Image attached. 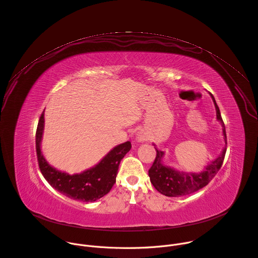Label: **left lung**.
<instances>
[{"mask_svg":"<svg viewBox=\"0 0 258 258\" xmlns=\"http://www.w3.org/2000/svg\"><path fill=\"white\" fill-rule=\"evenodd\" d=\"M213 99V102L215 104L216 108V114L217 119L220 120L222 124V131L224 135V141H225V147L223 148L222 153L214 160L210 163L209 166L206 167V169L200 173H180L171 167L163 166L161 163V158L163 155V152L160 150H156V157L152 163L151 168L148 171L150 181L155 187V189L160 192L163 196L167 197H182L194 194L203 187H205L211 180H212L215 175L220 170L225 152H226V133H225V126L224 122L222 120V117L220 115V110L216 104V101L214 97L211 95Z\"/></svg>","mask_w":258,"mask_h":258,"instance_id":"8db88e82","label":"left lung"}]
</instances>
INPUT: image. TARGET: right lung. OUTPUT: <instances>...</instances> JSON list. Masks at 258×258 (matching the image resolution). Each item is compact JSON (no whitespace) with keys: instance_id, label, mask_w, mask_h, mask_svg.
Masks as SVG:
<instances>
[{"instance_id":"right-lung-1","label":"right lung","mask_w":258,"mask_h":258,"mask_svg":"<svg viewBox=\"0 0 258 258\" xmlns=\"http://www.w3.org/2000/svg\"><path fill=\"white\" fill-rule=\"evenodd\" d=\"M43 127L44 111L37 126L36 151L40 171L46 181L61 195L76 201L95 202L106 196L116 182L121 159L132 148L131 142L127 141L113 148L96 167L81 174L69 175L50 167L45 160L40 149Z\"/></svg>"}]
</instances>
